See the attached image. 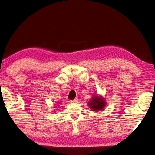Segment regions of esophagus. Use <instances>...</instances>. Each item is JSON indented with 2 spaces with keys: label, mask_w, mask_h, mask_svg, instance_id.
<instances>
[{
  "label": "esophagus",
  "mask_w": 155,
  "mask_h": 155,
  "mask_svg": "<svg viewBox=\"0 0 155 155\" xmlns=\"http://www.w3.org/2000/svg\"><path fill=\"white\" fill-rule=\"evenodd\" d=\"M77 102H78V100L77 99L71 101V103H72V104H75V103H77Z\"/></svg>",
  "instance_id": "1"
}]
</instances>
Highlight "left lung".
Wrapping results in <instances>:
<instances>
[{
    "mask_svg": "<svg viewBox=\"0 0 155 155\" xmlns=\"http://www.w3.org/2000/svg\"><path fill=\"white\" fill-rule=\"evenodd\" d=\"M105 102L102 97H100L99 96H94L92 97V100H90L89 102V106L91 109L93 110V111H99L102 110L104 108Z\"/></svg>",
    "mask_w": 155,
    "mask_h": 155,
    "instance_id": "8db88e82",
    "label": "left lung"
}]
</instances>
